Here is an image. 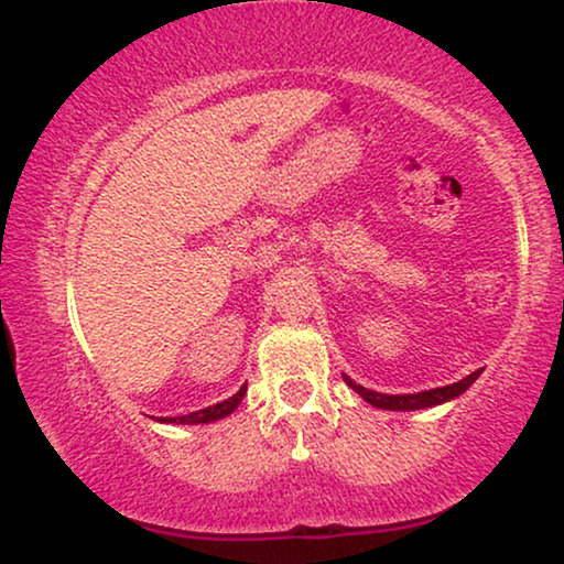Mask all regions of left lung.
<instances>
[{"label":"left lung","mask_w":564,"mask_h":564,"mask_svg":"<svg viewBox=\"0 0 564 564\" xmlns=\"http://www.w3.org/2000/svg\"><path fill=\"white\" fill-rule=\"evenodd\" d=\"M477 377H480V369H477V372H473V375H467L465 380H459V382H454V384H446V388L413 392V395H382V392L361 388V384L349 380V377H346V375H344V380H346V384H349V388L357 390L359 395L365 398L369 405L384 408V411H419V408H431V405L446 403V400L462 395V392H465L469 384L477 380Z\"/></svg>","instance_id":"obj_1"}]
</instances>
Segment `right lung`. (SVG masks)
I'll return each instance as SVG.
<instances>
[{
	"mask_svg": "<svg viewBox=\"0 0 564 564\" xmlns=\"http://www.w3.org/2000/svg\"><path fill=\"white\" fill-rule=\"evenodd\" d=\"M246 395V384L241 390L236 392L234 398L223 400V403H215L210 408H203V411H195L189 415H176V419H169V423H210V421H220L226 419V415H230L238 408V403H241Z\"/></svg>",
	"mask_w": 564,
	"mask_h": 564,
	"instance_id": "right-lung-1",
	"label": "right lung"
}]
</instances>
